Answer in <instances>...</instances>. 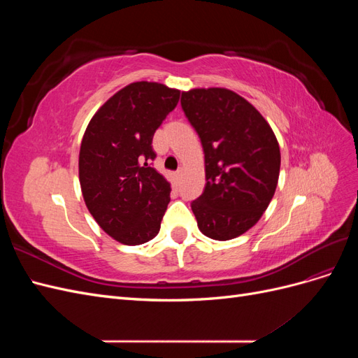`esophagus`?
I'll return each mask as SVG.
<instances>
[{"label": "esophagus", "instance_id": "1", "mask_svg": "<svg viewBox=\"0 0 358 358\" xmlns=\"http://www.w3.org/2000/svg\"><path fill=\"white\" fill-rule=\"evenodd\" d=\"M182 175H183V169L180 167V169H179V170L175 173V179H176V182H179V180H180Z\"/></svg>", "mask_w": 358, "mask_h": 358}]
</instances>
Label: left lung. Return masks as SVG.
I'll use <instances>...</instances> for the list:
<instances>
[{"instance_id": "8db88e82", "label": "left lung", "mask_w": 358, "mask_h": 358, "mask_svg": "<svg viewBox=\"0 0 358 358\" xmlns=\"http://www.w3.org/2000/svg\"><path fill=\"white\" fill-rule=\"evenodd\" d=\"M182 109L204 152L206 187L191 203L199 230L230 241L262 218L276 191L280 150L273 129L243 96L225 88L182 92Z\"/></svg>"}]
</instances>
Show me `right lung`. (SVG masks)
<instances>
[{
    "label": "right lung",
    "mask_w": 358,
    "mask_h": 358,
    "mask_svg": "<svg viewBox=\"0 0 358 358\" xmlns=\"http://www.w3.org/2000/svg\"><path fill=\"white\" fill-rule=\"evenodd\" d=\"M179 90L134 82L112 95L90 121L79 152L86 208L101 229L124 245L158 234L170 183L150 167L157 128L178 106Z\"/></svg>",
    "instance_id": "right-lung-1"
}]
</instances>
